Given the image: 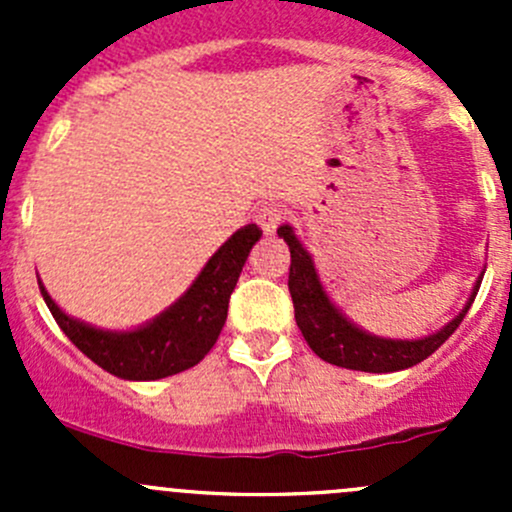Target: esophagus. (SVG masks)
Segmentation results:
<instances>
[{
    "label": "esophagus",
    "instance_id": "34e87169",
    "mask_svg": "<svg viewBox=\"0 0 512 512\" xmlns=\"http://www.w3.org/2000/svg\"><path fill=\"white\" fill-rule=\"evenodd\" d=\"M285 218H287V210L277 203H267L257 210V225L262 227L265 235H272Z\"/></svg>",
    "mask_w": 512,
    "mask_h": 512
}]
</instances>
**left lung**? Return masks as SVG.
<instances>
[{"instance_id": "8db88e82", "label": "left lung", "mask_w": 512, "mask_h": 512, "mask_svg": "<svg viewBox=\"0 0 512 512\" xmlns=\"http://www.w3.org/2000/svg\"><path fill=\"white\" fill-rule=\"evenodd\" d=\"M277 235L285 237L289 257H292L287 285L289 294H292L294 319H297L299 332L319 359L334 366H344V369L389 374V371L409 369L418 361L428 359L463 322L473 299H476L480 280H483V277H478L466 307L436 334H428L423 339H384L359 329L354 322H349L347 314L334 307V302L327 297L322 282H319L312 255L304 250L292 227L282 225Z\"/></svg>"}]
</instances>
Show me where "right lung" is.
Masks as SVG:
<instances>
[{"label": "right lung", "mask_w": 512, "mask_h": 512, "mask_svg": "<svg viewBox=\"0 0 512 512\" xmlns=\"http://www.w3.org/2000/svg\"><path fill=\"white\" fill-rule=\"evenodd\" d=\"M260 237L262 230L257 225L240 227L210 257L178 302L131 332H108L69 317L39 280L41 297L61 332L108 374L128 381L165 379L203 361L215 347L227 319L232 289Z\"/></svg>", "instance_id": "add662e5"}]
</instances>
